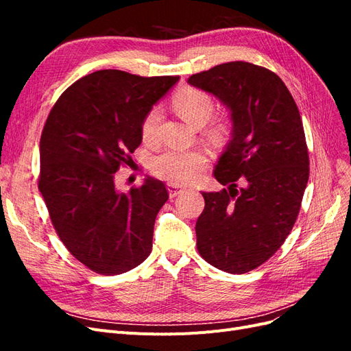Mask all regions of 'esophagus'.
Masks as SVG:
<instances>
[{
    "label": "esophagus",
    "mask_w": 351,
    "mask_h": 351,
    "mask_svg": "<svg viewBox=\"0 0 351 351\" xmlns=\"http://www.w3.org/2000/svg\"><path fill=\"white\" fill-rule=\"evenodd\" d=\"M184 192V189L178 187L177 184H168V193H169V197H176L178 195H182Z\"/></svg>",
    "instance_id": "1"
}]
</instances>
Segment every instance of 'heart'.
<instances>
[{
	"label": "heart",
	"instance_id": "heart-1",
	"mask_svg": "<svg viewBox=\"0 0 351 351\" xmlns=\"http://www.w3.org/2000/svg\"><path fill=\"white\" fill-rule=\"evenodd\" d=\"M173 105L186 121L195 125L205 124L214 111V101L210 95L196 88L178 90L173 98ZM159 120H161V110L158 107L146 112L141 125L143 142L154 143L156 141ZM227 120H218L212 127V133L218 136L227 133ZM206 165L208 158L200 151H165L154 158L152 171L171 184H187L199 180Z\"/></svg>",
	"mask_w": 351,
	"mask_h": 351
}]
</instances>
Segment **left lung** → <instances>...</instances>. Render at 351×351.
<instances>
[{"label":"left lung","instance_id":"left-lung-1","mask_svg":"<svg viewBox=\"0 0 351 351\" xmlns=\"http://www.w3.org/2000/svg\"><path fill=\"white\" fill-rule=\"evenodd\" d=\"M187 82L217 97L232 123L214 171L228 187L202 192L197 250L221 271L249 272L282 246L299 215L309 180L300 112L277 74L252 62H226Z\"/></svg>","mask_w":351,"mask_h":351}]
</instances>
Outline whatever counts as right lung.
<instances>
[{
    "instance_id": "add662e5",
    "label": "right lung",
    "mask_w": 351,
    "mask_h": 351,
    "mask_svg": "<svg viewBox=\"0 0 351 351\" xmlns=\"http://www.w3.org/2000/svg\"><path fill=\"white\" fill-rule=\"evenodd\" d=\"M178 79L99 70L74 82L48 115L39 190L60 240L93 272H127L152 252L165 184L147 177L124 193L115 173L132 165L143 117Z\"/></svg>"
}]
</instances>
